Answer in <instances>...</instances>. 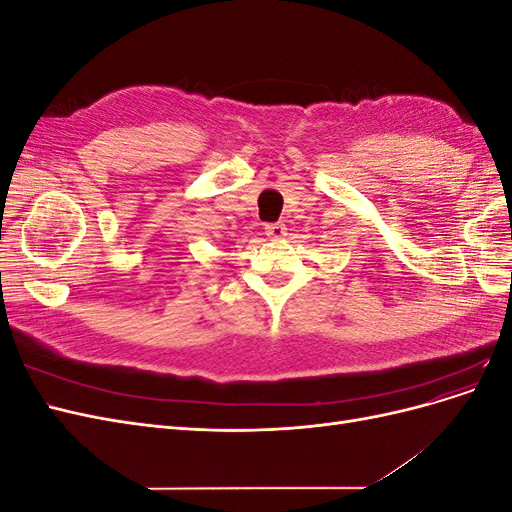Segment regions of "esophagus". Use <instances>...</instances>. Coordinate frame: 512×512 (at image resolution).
<instances>
[{
  "mask_svg": "<svg viewBox=\"0 0 512 512\" xmlns=\"http://www.w3.org/2000/svg\"><path fill=\"white\" fill-rule=\"evenodd\" d=\"M267 237L273 241H280L286 237V226L284 224H267Z\"/></svg>",
  "mask_w": 512,
  "mask_h": 512,
  "instance_id": "esophagus-1",
  "label": "esophagus"
}]
</instances>
